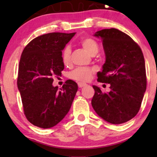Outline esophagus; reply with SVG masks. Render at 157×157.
<instances>
[{
  "label": "esophagus",
  "mask_w": 157,
  "mask_h": 157,
  "mask_svg": "<svg viewBox=\"0 0 157 157\" xmlns=\"http://www.w3.org/2000/svg\"><path fill=\"white\" fill-rule=\"evenodd\" d=\"M77 84H78L79 88H82V87H84V86H86V84L83 83V82H78Z\"/></svg>",
  "instance_id": "esophagus-1"
}]
</instances>
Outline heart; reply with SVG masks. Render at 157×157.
I'll return each instance as SVG.
<instances>
[{
	"label": "heart",
	"mask_w": 157,
	"mask_h": 157,
	"mask_svg": "<svg viewBox=\"0 0 157 157\" xmlns=\"http://www.w3.org/2000/svg\"><path fill=\"white\" fill-rule=\"evenodd\" d=\"M82 48L86 50L90 55H95L99 51L98 44L94 40L91 38H84L80 41ZM62 58L64 63H68L71 58V48L69 46H66L63 51ZM94 71L93 68H77L73 70L68 74L69 78L78 82H86L91 79L92 74Z\"/></svg>",
	"instance_id": "1"
}]
</instances>
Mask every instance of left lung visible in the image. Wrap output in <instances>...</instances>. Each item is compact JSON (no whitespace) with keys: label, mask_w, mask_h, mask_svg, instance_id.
Segmentation results:
<instances>
[{"label":"left lung","mask_w":157,"mask_h":157,"mask_svg":"<svg viewBox=\"0 0 157 157\" xmlns=\"http://www.w3.org/2000/svg\"><path fill=\"white\" fill-rule=\"evenodd\" d=\"M102 41L105 62L97 81L109 83L111 91L95 93L91 105L100 117L111 124H122L140 111L146 90L145 64L141 48L134 40L117 29H105L94 35Z\"/></svg>","instance_id":"obj_1"}]
</instances>
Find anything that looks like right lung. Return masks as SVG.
I'll return each mask as SVG.
<instances>
[{
  "instance_id": "add662e5",
  "label": "right lung",
  "mask_w": 157,
  "mask_h": 157,
  "mask_svg": "<svg viewBox=\"0 0 157 157\" xmlns=\"http://www.w3.org/2000/svg\"><path fill=\"white\" fill-rule=\"evenodd\" d=\"M75 33L52 32L35 37L24 48L20 60L17 88L26 117L32 124L49 128L69 111L78 89L68 80L58 89L53 77L64 69L62 51Z\"/></svg>"
}]
</instances>
